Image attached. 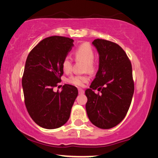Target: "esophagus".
<instances>
[{"instance_id":"34e87169","label":"esophagus","mask_w":158,"mask_h":158,"mask_svg":"<svg viewBox=\"0 0 158 158\" xmlns=\"http://www.w3.org/2000/svg\"><path fill=\"white\" fill-rule=\"evenodd\" d=\"M78 90H79V94H83L84 93V90H83V89H81V88H79Z\"/></svg>"}]
</instances>
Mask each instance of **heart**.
Here are the masks:
<instances>
[{
	"mask_svg": "<svg viewBox=\"0 0 158 158\" xmlns=\"http://www.w3.org/2000/svg\"><path fill=\"white\" fill-rule=\"evenodd\" d=\"M74 56L77 60L82 61L85 63L84 70L92 73L94 71V65L93 64L95 52L92 46L89 44H83L80 45L75 50ZM72 61L70 56H66L62 61V69L64 72H69L72 69ZM88 81V77L86 76H79V75H74L68 79V81L74 85L82 86Z\"/></svg>",
	"mask_w": 158,
	"mask_h": 158,
	"instance_id": "heart-1",
	"label": "heart"
}]
</instances>
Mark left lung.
<instances>
[{"label":"left lung","instance_id":"left-lung-1","mask_svg":"<svg viewBox=\"0 0 158 158\" xmlns=\"http://www.w3.org/2000/svg\"><path fill=\"white\" fill-rule=\"evenodd\" d=\"M92 45L99 54V69L89 89L86 111L91 123L101 129H110L126 116L134 94L132 64L119 45L95 39ZM97 89L102 94L94 92Z\"/></svg>","mask_w":158,"mask_h":158}]
</instances>
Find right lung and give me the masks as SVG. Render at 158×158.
<instances>
[{"label":"right lung","mask_w":158,"mask_h":158,"mask_svg":"<svg viewBox=\"0 0 158 158\" xmlns=\"http://www.w3.org/2000/svg\"><path fill=\"white\" fill-rule=\"evenodd\" d=\"M74 40L50 36L40 41L26 59L22 78L27 111L35 124L45 129H56L69 119L78 95L76 86L64 84L61 92L53 89L64 74L62 61L74 46Z\"/></svg>","instance_id":"add662e5"}]
</instances>
